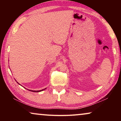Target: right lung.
Segmentation results:
<instances>
[{
	"instance_id": "right-lung-1",
	"label": "right lung",
	"mask_w": 121,
	"mask_h": 121,
	"mask_svg": "<svg viewBox=\"0 0 121 121\" xmlns=\"http://www.w3.org/2000/svg\"><path fill=\"white\" fill-rule=\"evenodd\" d=\"M18 84H20L18 83V82H17ZM45 89H43V90H39V91H33V90H29V91H31V92H40V91H43V90H44Z\"/></svg>"
}]
</instances>
